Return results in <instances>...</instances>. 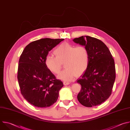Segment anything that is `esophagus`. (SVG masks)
<instances>
[{"mask_svg": "<svg viewBox=\"0 0 130 130\" xmlns=\"http://www.w3.org/2000/svg\"><path fill=\"white\" fill-rule=\"evenodd\" d=\"M63 84L64 85H69L70 84V83L69 82H67V81H64L63 82Z\"/></svg>", "mask_w": 130, "mask_h": 130, "instance_id": "1", "label": "esophagus"}]
</instances>
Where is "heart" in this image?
Returning a JSON list of instances; mask_svg holds the SVG:
<instances>
[{
	"label": "heart",
	"mask_w": 130,
	"mask_h": 130,
	"mask_svg": "<svg viewBox=\"0 0 130 130\" xmlns=\"http://www.w3.org/2000/svg\"><path fill=\"white\" fill-rule=\"evenodd\" d=\"M56 57L47 56L45 60L47 68L55 74H58L64 63L66 68L58 75L65 80H71L79 76L87 69L89 64V54L85 46L75 45L64 42L54 51Z\"/></svg>",
	"instance_id": "obj_1"
}]
</instances>
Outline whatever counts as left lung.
<instances>
[{"label":"left lung","mask_w":130,"mask_h":130,"mask_svg":"<svg viewBox=\"0 0 130 130\" xmlns=\"http://www.w3.org/2000/svg\"><path fill=\"white\" fill-rule=\"evenodd\" d=\"M73 41L84 45L89 54L88 67L77 79L81 85L77 100L87 107L101 105L111 95L116 77L112 55L105 43L97 38L84 36Z\"/></svg>","instance_id":"1"}]
</instances>
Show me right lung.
<instances>
[{"mask_svg": "<svg viewBox=\"0 0 130 130\" xmlns=\"http://www.w3.org/2000/svg\"><path fill=\"white\" fill-rule=\"evenodd\" d=\"M64 40L44 38L32 41L20 57L17 78L21 93L34 106L46 108L57 101L63 84L47 68L45 60L49 52Z\"/></svg>", "mask_w": 130, "mask_h": 130, "instance_id": "obj_1", "label": "right lung"}]
</instances>
